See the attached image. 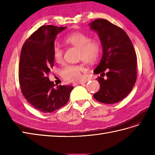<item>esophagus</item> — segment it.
I'll return each instance as SVG.
<instances>
[{"label":"esophagus","instance_id":"esophagus-1","mask_svg":"<svg viewBox=\"0 0 155 155\" xmlns=\"http://www.w3.org/2000/svg\"><path fill=\"white\" fill-rule=\"evenodd\" d=\"M84 83H85V82H77V83H72V85H73V86H76V85L83 84H84Z\"/></svg>","mask_w":155,"mask_h":155}]
</instances>
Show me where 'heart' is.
Wrapping results in <instances>:
<instances>
[{
    "mask_svg": "<svg viewBox=\"0 0 155 155\" xmlns=\"http://www.w3.org/2000/svg\"><path fill=\"white\" fill-rule=\"evenodd\" d=\"M66 45L78 48V57L88 64L97 61L101 52V43L97 39L89 38L87 35L80 32H71L64 39ZM64 50L61 46L54 45L52 55L55 61L61 62L63 60ZM84 67L81 64H68L62 68L61 75L68 82L79 81L82 78V72Z\"/></svg>",
    "mask_w": 155,
    "mask_h": 155,
    "instance_id": "heart-1",
    "label": "heart"
}]
</instances>
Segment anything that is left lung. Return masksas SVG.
I'll return each instance as SVG.
<instances>
[{"instance_id": "1", "label": "left lung", "mask_w": 155, "mask_h": 155, "mask_svg": "<svg viewBox=\"0 0 155 155\" xmlns=\"http://www.w3.org/2000/svg\"><path fill=\"white\" fill-rule=\"evenodd\" d=\"M89 26L97 32L103 52L100 63L94 71V74L101 76L97 78L100 88L93 94L94 98L102 103H117L130 93L136 83L135 51L126 32L107 20H94ZM105 74L106 80L102 77Z\"/></svg>"}]
</instances>
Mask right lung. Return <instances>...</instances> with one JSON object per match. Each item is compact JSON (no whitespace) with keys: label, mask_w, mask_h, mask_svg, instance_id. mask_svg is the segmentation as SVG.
I'll return each instance as SVG.
<instances>
[{"label":"right lung","mask_w":155,"mask_h":155,"mask_svg":"<svg viewBox=\"0 0 155 155\" xmlns=\"http://www.w3.org/2000/svg\"><path fill=\"white\" fill-rule=\"evenodd\" d=\"M67 27L43 25L23 45L20 57L18 78L23 96L42 113H52L67 103L71 85L55 87L48 74L54 65L52 49L57 35Z\"/></svg>","instance_id":"right-lung-1"}]
</instances>
